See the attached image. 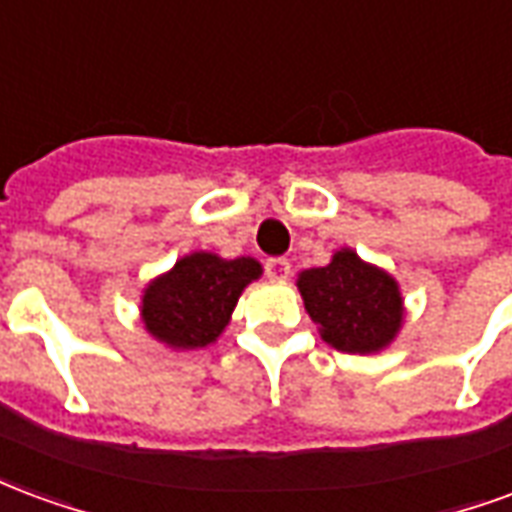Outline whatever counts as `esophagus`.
<instances>
[{"instance_id": "34e87169", "label": "esophagus", "mask_w": 512, "mask_h": 512, "mask_svg": "<svg viewBox=\"0 0 512 512\" xmlns=\"http://www.w3.org/2000/svg\"><path fill=\"white\" fill-rule=\"evenodd\" d=\"M266 274L271 282H282V279H288L290 274V263L285 257H268L266 260Z\"/></svg>"}]
</instances>
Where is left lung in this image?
<instances>
[{"mask_svg":"<svg viewBox=\"0 0 512 512\" xmlns=\"http://www.w3.org/2000/svg\"><path fill=\"white\" fill-rule=\"evenodd\" d=\"M299 290L321 337L343 354H378L403 326V296L395 277L370 266L354 249L299 274Z\"/></svg>","mask_w":512,"mask_h":512,"instance_id":"left-lung-1","label":"left lung"}]
</instances>
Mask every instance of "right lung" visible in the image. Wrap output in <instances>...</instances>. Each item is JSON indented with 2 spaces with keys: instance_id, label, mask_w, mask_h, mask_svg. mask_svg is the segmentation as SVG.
<instances>
[{
  "instance_id": "add662e5",
  "label": "right lung",
  "mask_w": 512,
  "mask_h": 512,
  "mask_svg": "<svg viewBox=\"0 0 512 512\" xmlns=\"http://www.w3.org/2000/svg\"><path fill=\"white\" fill-rule=\"evenodd\" d=\"M260 274L263 268L255 257L224 260L213 252L180 257L145 288V329L175 351H197L216 343L230 323L238 296Z\"/></svg>"
}]
</instances>
